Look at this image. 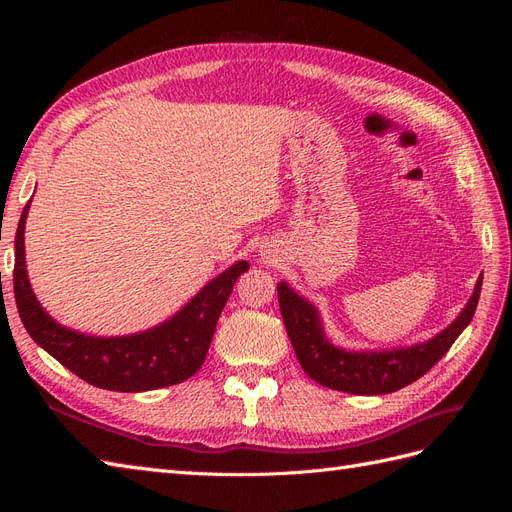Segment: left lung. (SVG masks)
<instances>
[{
  "label": "left lung",
  "instance_id": "left-lung-1",
  "mask_svg": "<svg viewBox=\"0 0 512 512\" xmlns=\"http://www.w3.org/2000/svg\"><path fill=\"white\" fill-rule=\"evenodd\" d=\"M480 286H483V277H478L466 309L440 335L425 344L389 352H348L335 348L324 339L322 324L312 303L301 299L297 292L288 288L286 282L277 284V299H280L282 318L294 354H297L309 378L335 391L354 395H384L404 389V386L425 376L442 359L461 331L472 322L480 297Z\"/></svg>",
  "mask_w": 512,
  "mask_h": 512
}]
</instances>
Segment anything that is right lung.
Masks as SVG:
<instances>
[{
    "label": "right lung",
    "instance_id": "right-lung-1",
    "mask_svg": "<svg viewBox=\"0 0 512 512\" xmlns=\"http://www.w3.org/2000/svg\"><path fill=\"white\" fill-rule=\"evenodd\" d=\"M29 203L14 237V299L34 342L81 380L106 391L141 393L188 380L205 363L209 344L245 260L215 277L177 316L160 327L128 337L83 335L59 324L36 301L25 271L23 232Z\"/></svg>",
    "mask_w": 512,
    "mask_h": 512
}]
</instances>
